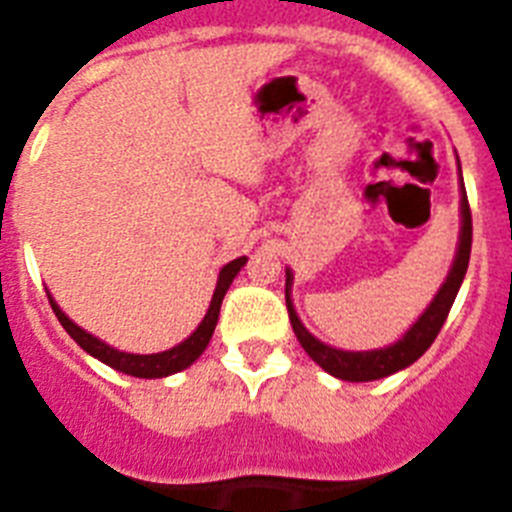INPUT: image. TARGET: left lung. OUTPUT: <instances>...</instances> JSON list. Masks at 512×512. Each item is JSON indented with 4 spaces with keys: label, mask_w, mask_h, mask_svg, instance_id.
<instances>
[{
    "label": "left lung",
    "mask_w": 512,
    "mask_h": 512,
    "mask_svg": "<svg viewBox=\"0 0 512 512\" xmlns=\"http://www.w3.org/2000/svg\"><path fill=\"white\" fill-rule=\"evenodd\" d=\"M461 174V169H459ZM469 253H472V210H469L467 189L461 182V233H459V248H456V259L451 266L449 277L443 282V287L438 289V295L433 297V302L425 307V312L415 320L413 328L405 333L397 343L387 348H377V351H341V348L325 346L323 341L307 333L305 325L297 318L292 300H289V289H292V271L287 269V284H284V297H287V312L289 323L295 330L297 341L302 343V348L307 351L315 364H320L328 374L338 379H346V382H374V379L390 377V374L400 372L405 366H410L413 361H418L420 356L431 348V343L436 341V336L441 333L443 323L449 318V310L456 300V292H459L461 282H464V274H467L469 266Z\"/></svg>",
    "instance_id": "8db88e82"
}]
</instances>
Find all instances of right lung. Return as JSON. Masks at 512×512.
I'll return each mask as SVG.
<instances>
[{"label": "right lung", "mask_w": 512, "mask_h": 512, "mask_svg": "<svg viewBox=\"0 0 512 512\" xmlns=\"http://www.w3.org/2000/svg\"><path fill=\"white\" fill-rule=\"evenodd\" d=\"M243 264H246V256L230 261V264H225L223 269H220V277H217V287H215V295H212L210 310H207V315H205V320L200 323V328L194 330L187 341H182L179 346L169 348V351H161V354H125V351H117V348L107 346L104 341L94 338L92 333H87L84 328H79L74 320L66 318V312L56 305V300H53V297H48V300H51V307H53V312H56L58 323H61L63 328H66V333H69V336L74 338V341L79 343V346L84 348L87 354H92L94 359L104 361L107 366H112V369H117V372H122V374H130V377H140V379L169 377V374L182 372V369L192 366L194 361L202 356V351H205L207 343H210L212 333H215L217 315H220V305H223L225 292H228L230 282H233L235 274L241 271Z\"/></svg>", "instance_id": "obj_1"}]
</instances>
